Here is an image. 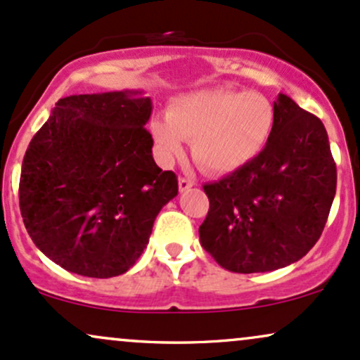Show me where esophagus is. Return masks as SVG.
I'll return each instance as SVG.
<instances>
[{
	"label": "esophagus",
	"instance_id": "34e87169",
	"mask_svg": "<svg viewBox=\"0 0 360 360\" xmlns=\"http://www.w3.org/2000/svg\"><path fill=\"white\" fill-rule=\"evenodd\" d=\"M193 186H194V181L188 179V177H179V191L181 193L188 191V189L193 188Z\"/></svg>",
	"mask_w": 360,
	"mask_h": 360
}]
</instances>
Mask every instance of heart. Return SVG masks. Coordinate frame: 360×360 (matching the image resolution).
<instances>
[{
  "label": "heart",
  "instance_id": "1",
  "mask_svg": "<svg viewBox=\"0 0 360 360\" xmlns=\"http://www.w3.org/2000/svg\"><path fill=\"white\" fill-rule=\"evenodd\" d=\"M274 128L276 108L262 93L210 88L174 98L166 118L150 123V134L164 159L183 155L189 140L203 171L229 174L262 154Z\"/></svg>",
  "mask_w": 360,
  "mask_h": 360
}]
</instances>
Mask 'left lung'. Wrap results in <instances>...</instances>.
I'll list each match as a JSON object with an SVG mask.
<instances>
[{
	"label": "left lung",
	"mask_w": 360,
	"mask_h": 360,
	"mask_svg": "<svg viewBox=\"0 0 360 360\" xmlns=\"http://www.w3.org/2000/svg\"><path fill=\"white\" fill-rule=\"evenodd\" d=\"M271 142L250 164L205 184L210 210L203 249L240 274L286 267L308 254L325 229L337 167L320 118L286 94L274 101Z\"/></svg>",
	"instance_id": "left-lung-1"
}]
</instances>
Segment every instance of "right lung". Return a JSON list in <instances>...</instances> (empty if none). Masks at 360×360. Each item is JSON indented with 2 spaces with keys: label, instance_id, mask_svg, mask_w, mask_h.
Returning <instances> with one entry per match:
<instances>
[{
  "label": "right lung",
  "instance_id": "obj_1",
  "mask_svg": "<svg viewBox=\"0 0 360 360\" xmlns=\"http://www.w3.org/2000/svg\"><path fill=\"white\" fill-rule=\"evenodd\" d=\"M142 91L57 101L25 152L20 212L49 259L86 278H115L137 262L177 177L152 157Z\"/></svg>",
  "mask_w": 360,
  "mask_h": 360
}]
</instances>
